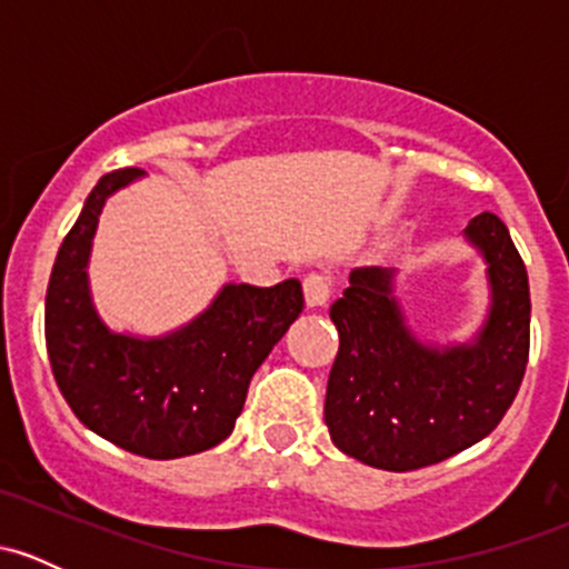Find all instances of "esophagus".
<instances>
[{
	"mask_svg": "<svg viewBox=\"0 0 569 569\" xmlns=\"http://www.w3.org/2000/svg\"><path fill=\"white\" fill-rule=\"evenodd\" d=\"M302 289H306V302H308V308L325 306V302L330 300V295H332V280H330V274H325V272H311V274H306V280H302Z\"/></svg>",
	"mask_w": 569,
	"mask_h": 569,
	"instance_id": "34e87169",
	"label": "esophagus"
}]
</instances>
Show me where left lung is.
<instances>
[{"instance_id": "left-lung-1", "label": "left lung", "mask_w": 569, "mask_h": 569, "mask_svg": "<svg viewBox=\"0 0 569 569\" xmlns=\"http://www.w3.org/2000/svg\"><path fill=\"white\" fill-rule=\"evenodd\" d=\"M462 239L485 261L487 313L468 341H429L396 297L399 269L349 274L330 319L338 355L325 423L343 455L382 470L435 465L498 427L529 363V274L507 226L473 217Z\"/></svg>"}]
</instances>
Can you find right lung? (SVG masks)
<instances>
[{"label":"right lung","instance_id":"add662e5","mask_svg":"<svg viewBox=\"0 0 569 569\" xmlns=\"http://www.w3.org/2000/svg\"><path fill=\"white\" fill-rule=\"evenodd\" d=\"M142 176L107 173L62 239L46 289V349L57 388L90 432L148 460H176L233 432L252 375L302 313V283H226L162 336L112 330L90 291V252L107 200Z\"/></svg>","mask_w":569,"mask_h":569}]
</instances>
